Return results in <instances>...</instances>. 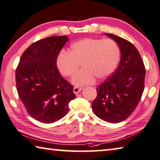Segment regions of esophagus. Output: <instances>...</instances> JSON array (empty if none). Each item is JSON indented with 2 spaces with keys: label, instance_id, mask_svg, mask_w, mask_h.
<instances>
[{
  "label": "esophagus",
  "instance_id": "34e87169",
  "mask_svg": "<svg viewBox=\"0 0 160 160\" xmlns=\"http://www.w3.org/2000/svg\"><path fill=\"white\" fill-rule=\"evenodd\" d=\"M82 88L80 87H74V88H73V92H74V93L76 94V95H78V94L82 90Z\"/></svg>",
  "mask_w": 160,
  "mask_h": 160
}]
</instances>
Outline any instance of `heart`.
I'll return each instance as SVG.
<instances>
[{"label": "heart", "instance_id": "obj_1", "mask_svg": "<svg viewBox=\"0 0 160 160\" xmlns=\"http://www.w3.org/2000/svg\"><path fill=\"white\" fill-rule=\"evenodd\" d=\"M120 56V48L114 40L86 38L73 42L70 52L60 51L56 63L65 77H72L81 63L82 69L72 80L73 84L81 86L94 82L95 78H107L115 70Z\"/></svg>", "mask_w": 160, "mask_h": 160}]
</instances>
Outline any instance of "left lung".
Wrapping results in <instances>:
<instances>
[{"mask_svg":"<svg viewBox=\"0 0 160 160\" xmlns=\"http://www.w3.org/2000/svg\"><path fill=\"white\" fill-rule=\"evenodd\" d=\"M115 40L121 51L118 68L96 88L93 112L111 123L126 120L135 110L144 89L145 68L138 49L130 41L118 35L105 33Z\"/></svg>","mask_w":160,"mask_h":160,"instance_id":"obj_1","label":"left lung"}]
</instances>
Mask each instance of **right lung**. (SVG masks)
Instances as JSON below:
<instances>
[{
	"mask_svg": "<svg viewBox=\"0 0 160 160\" xmlns=\"http://www.w3.org/2000/svg\"><path fill=\"white\" fill-rule=\"evenodd\" d=\"M68 40L65 35L35 42L25 50L16 70L18 94L29 115L53 123L66 115L75 98L73 86L62 78L56 59Z\"/></svg>",
	"mask_w": 160,
	"mask_h": 160,
	"instance_id": "right-lung-1",
	"label": "right lung"
}]
</instances>
